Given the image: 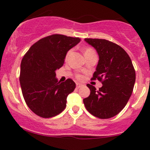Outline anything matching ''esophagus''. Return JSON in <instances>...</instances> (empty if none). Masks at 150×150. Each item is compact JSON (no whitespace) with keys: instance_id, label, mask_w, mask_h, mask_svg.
Returning a JSON list of instances; mask_svg holds the SVG:
<instances>
[{"instance_id":"esophagus-1","label":"esophagus","mask_w":150,"mask_h":150,"mask_svg":"<svg viewBox=\"0 0 150 150\" xmlns=\"http://www.w3.org/2000/svg\"><path fill=\"white\" fill-rule=\"evenodd\" d=\"M83 86V84H81V83H76V88H81V87H82Z\"/></svg>"}]
</instances>
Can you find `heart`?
<instances>
[{
  "mask_svg": "<svg viewBox=\"0 0 150 150\" xmlns=\"http://www.w3.org/2000/svg\"><path fill=\"white\" fill-rule=\"evenodd\" d=\"M93 52H94V51H93V50L92 49V48H86V49H85L84 54H91V53H93ZM69 53H70V51L67 52V55H66V59L68 57V56H69ZM77 78H78V79H79V80H81L83 78V77L81 76V75H77Z\"/></svg>",
  "mask_w": 150,
  "mask_h": 150,
  "instance_id": "b5f03b06",
  "label": "heart"
}]
</instances>
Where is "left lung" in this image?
I'll return each instance as SVG.
<instances>
[{
    "label": "left lung",
    "instance_id": "1",
    "mask_svg": "<svg viewBox=\"0 0 150 150\" xmlns=\"http://www.w3.org/2000/svg\"><path fill=\"white\" fill-rule=\"evenodd\" d=\"M96 50L99 62L92 80H99L102 86L96 90L87 84L90 95L83 99L86 110L101 119L112 117L125 107L132 93L136 72L125 50L104 39L85 38Z\"/></svg>",
    "mask_w": 150,
    "mask_h": 150
}]
</instances>
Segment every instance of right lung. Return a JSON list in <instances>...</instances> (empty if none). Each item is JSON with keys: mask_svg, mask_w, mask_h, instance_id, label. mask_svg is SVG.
I'll list each match as a JSON object with an SVG mask.
<instances>
[{"mask_svg": "<svg viewBox=\"0 0 150 150\" xmlns=\"http://www.w3.org/2000/svg\"><path fill=\"white\" fill-rule=\"evenodd\" d=\"M80 41L79 38L51 35L34 43L24 56L19 82L27 105L37 115L52 117L65 109L67 97L75 83L70 78L58 82L55 71L64 64L67 51Z\"/></svg>", "mask_w": 150, "mask_h": 150, "instance_id": "1", "label": "right lung"}]
</instances>
